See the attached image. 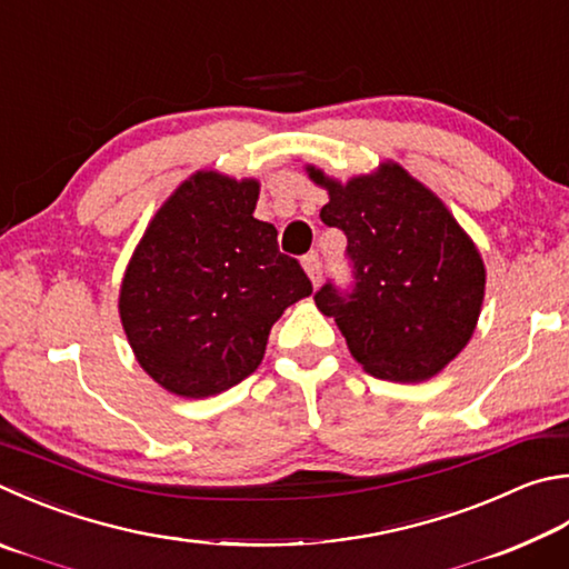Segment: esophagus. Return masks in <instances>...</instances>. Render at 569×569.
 Returning a JSON list of instances; mask_svg holds the SVG:
<instances>
[{
	"label": "esophagus",
	"instance_id": "obj_1",
	"mask_svg": "<svg viewBox=\"0 0 569 569\" xmlns=\"http://www.w3.org/2000/svg\"><path fill=\"white\" fill-rule=\"evenodd\" d=\"M303 271L308 273V278H311L313 286L320 283V278H323V263H320V258L316 253L303 258Z\"/></svg>",
	"mask_w": 569,
	"mask_h": 569
}]
</instances>
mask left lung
<instances>
[{
	"instance_id": "1",
	"label": "left lung",
	"mask_w": 569,
	"mask_h": 569,
	"mask_svg": "<svg viewBox=\"0 0 569 569\" xmlns=\"http://www.w3.org/2000/svg\"><path fill=\"white\" fill-rule=\"evenodd\" d=\"M328 191L320 219L348 236L350 296L326 283L316 306L336 320L366 373L392 383L438 376L475 333L485 298L478 246L426 183L396 161L346 183L306 163Z\"/></svg>"
}]
</instances>
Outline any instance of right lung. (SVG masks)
<instances>
[{
	"mask_svg": "<svg viewBox=\"0 0 569 569\" xmlns=\"http://www.w3.org/2000/svg\"><path fill=\"white\" fill-rule=\"evenodd\" d=\"M258 179L201 169L153 213L119 288L139 366L181 398H211L261 366L288 306L313 293L273 223L253 219Z\"/></svg>",
	"mask_w": 569,
	"mask_h": 569,
	"instance_id": "1",
	"label": "right lung"
}]
</instances>
